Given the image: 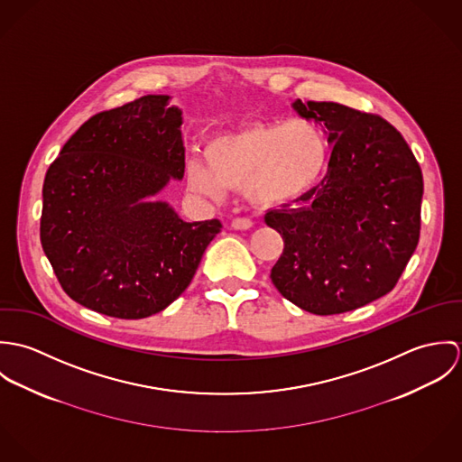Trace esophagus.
Masks as SVG:
<instances>
[{"mask_svg":"<svg viewBox=\"0 0 462 462\" xmlns=\"http://www.w3.org/2000/svg\"><path fill=\"white\" fill-rule=\"evenodd\" d=\"M231 227L236 229V231H247V229L253 227V222L249 218H235L231 222Z\"/></svg>","mask_w":462,"mask_h":462,"instance_id":"1","label":"esophagus"}]
</instances>
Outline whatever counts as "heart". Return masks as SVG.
I'll use <instances>...</instances> for the list:
<instances>
[{"label":"heart","instance_id":"obj_1","mask_svg":"<svg viewBox=\"0 0 462 462\" xmlns=\"http://www.w3.org/2000/svg\"><path fill=\"white\" fill-rule=\"evenodd\" d=\"M206 158L185 165L192 192L222 200L244 190L253 204L277 208L306 196L324 174L329 143L311 121L245 123L206 140Z\"/></svg>","mask_w":462,"mask_h":462}]
</instances>
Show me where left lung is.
I'll list each match as a JSON object with an SVG mask.
<instances>
[{
    "label": "left lung",
    "instance_id": "obj_1",
    "mask_svg": "<svg viewBox=\"0 0 462 462\" xmlns=\"http://www.w3.org/2000/svg\"><path fill=\"white\" fill-rule=\"evenodd\" d=\"M334 145L326 178L264 215L284 240L272 266L279 293L313 315L357 310L395 288L420 238L421 169L384 119L334 101L291 103Z\"/></svg>",
    "mask_w": 462,
    "mask_h": 462
}]
</instances>
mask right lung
Masks as SVG:
<instances>
[{
    "instance_id": "add662e5",
    "label": "right lung",
    "mask_w": 462,
    "mask_h": 462,
    "mask_svg": "<svg viewBox=\"0 0 462 462\" xmlns=\"http://www.w3.org/2000/svg\"><path fill=\"white\" fill-rule=\"evenodd\" d=\"M149 94L90 117L50 165L41 242L64 291L114 319L171 306L218 235V218L185 222L158 199L185 174L183 114Z\"/></svg>"
}]
</instances>
